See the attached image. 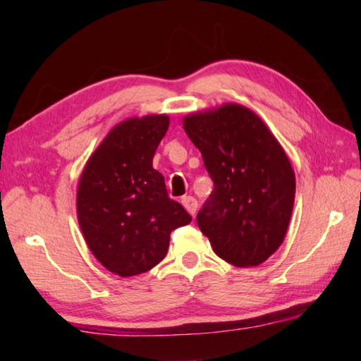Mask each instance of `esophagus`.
I'll return each instance as SVG.
<instances>
[{"mask_svg": "<svg viewBox=\"0 0 361 361\" xmlns=\"http://www.w3.org/2000/svg\"><path fill=\"white\" fill-rule=\"evenodd\" d=\"M181 204L185 206V209L190 214V216H195V211H197L198 203H197V200H195L194 197H190V195L183 197L181 198Z\"/></svg>", "mask_w": 361, "mask_h": 361, "instance_id": "esophagus-1", "label": "esophagus"}]
</instances>
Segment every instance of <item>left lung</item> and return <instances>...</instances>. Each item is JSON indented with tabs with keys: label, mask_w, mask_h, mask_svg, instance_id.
Returning <instances> with one entry per match:
<instances>
[{
	"label": "left lung",
	"mask_w": 361,
	"mask_h": 361,
	"mask_svg": "<svg viewBox=\"0 0 361 361\" xmlns=\"http://www.w3.org/2000/svg\"><path fill=\"white\" fill-rule=\"evenodd\" d=\"M202 152L214 190L197 224L214 252L234 267H256L286 239L295 203L287 153L255 111L239 104L183 118Z\"/></svg>",
	"instance_id": "left-lung-1"
}]
</instances>
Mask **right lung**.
Masks as SVG:
<instances>
[{
  "label": "right lung",
  "mask_w": 361,
  "mask_h": 361,
  "mask_svg": "<svg viewBox=\"0 0 361 361\" xmlns=\"http://www.w3.org/2000/svg\"><path fill=\"white\" fill-rule=\"evenodd\" d=\"M167 114L128 118L114 126L83 167L78 220L88 248L106 270L130 278L167 255L171 233L192 217L169 198L152 166L169 128Z\"/></svg>",
  "instance_id": "add662e5"
}]
</instances>
